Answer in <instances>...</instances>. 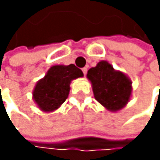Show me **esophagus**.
<instances>
[{
	"mask_svg": "<svg viewBox=\"0 0 160 160\" xmlns=\"http://www.w3.org/2000/svg\"><path fill=\"white\" fill-rule=\"evenodd\" d=\"M82 72H83V75L86 76V74H87V68H86V67H84V68H82Z\"/></svg>",
	"mask_w": 160,
	"mask_h": 160,
	"instance_id": "34e87169",
	"label": "esophagus"
}]
</instances>
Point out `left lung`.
<instances>
[{
	"mask_svg": "<svg viewBox=\"0 0 160 160\" xmlns=\"http://www.w3.org/2000/svg\"><path fill=\"white\" fill-rule=\"evenodd\" d=\"M87 78L93 86L95 99L111 111L125 107L132 94V82L107 61H101L88 70Z\"/></svg>",
	"mask_w": 160,
	"mask_h": 160,
	"instance_id": "8db88e82",
	"label": "left lung"
}]
</instances>
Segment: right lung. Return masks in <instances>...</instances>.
<instances>
[{
  "instance_id": "add662e5",
  "label": "right lung",
  "mask_w": 160,
  "mask_h": 160,
  "mask_svg": "<svg viewBox=\"0 0 160 160\" xmlns=\"http://www.w3.org/2000/svg\"><path fill=\"white\" fill-rule=\"evenodd\" d=\"M82 76V71L74 64L51 67L44 78L37 82L33 91V99L39 108L44 111L57 109L68 97L72 79Z\"/></svg>"
}]
</instances>
